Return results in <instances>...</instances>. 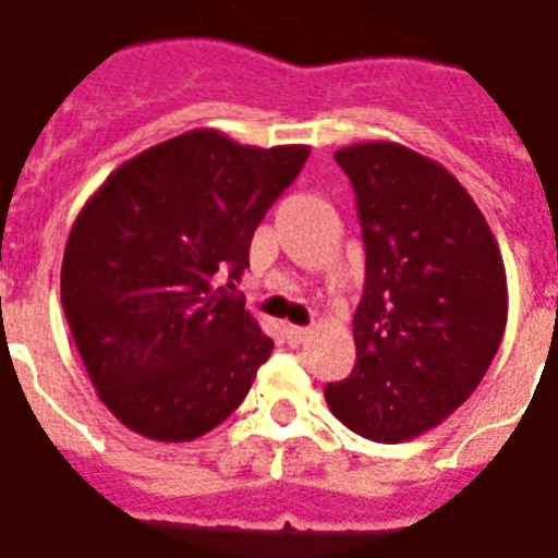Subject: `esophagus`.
<instances>
[{"label": "esophagus", "instance_id": "esophagus-1", "mask_svg": "<svg viewBox=\"0 0 558 558\" xmlns=\"http://www.w3.org/2000/svg\"><path fill=\"white\" fill-rule=\"evenodd\" d=\"M307 336H311V328H299V325H288V328H284V339H288L290 344L305 342Z\"/></svg>", "mask_w": 558, "mask_h": 558}]
</instances>
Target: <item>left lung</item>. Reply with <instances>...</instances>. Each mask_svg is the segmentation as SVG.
<instances>
[{
    "mask_svg": "<svg viewBox=\"0 0 558 558\" xmlns=\"http://www.w3.org/2000/svg\"><path fill=\"white\" fill-rule=\"evenodd\" d=\"M356 193L365 293L356 367L328 408L371 441L441 425L476 390L508 322L505 265L485 216L439 162L396 142L336 150Z\"/></svg>",
    "mask_w": 558,
    "mask_h": 558,
    "instance_id": "obj_1",
    "label": "left lung"
}]
</instances>
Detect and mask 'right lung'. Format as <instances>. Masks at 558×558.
Wrapping results in <instances>:
<instances>
[{"label": "right lung", "instance_id": "1", "mask_svg": "<svg viewBox=\"0 0 558 558\" xmlns=\"http://www.w3.org/2000/svg\"><path fill=\"white\" fill-rule=\"evenodd\" d=\"M311 147L187 131L119 165L87 199L62 259V307L108 411L156 441L222 425L274 351L245 299L262 216Z\"/></svg>", "mask_w": 558, "mask_h": 558}]
</instances>
